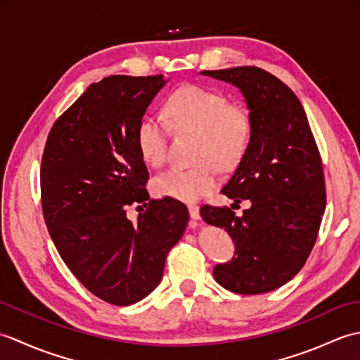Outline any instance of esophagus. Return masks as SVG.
Returning <instances> with one entry per match:
<instances>
[{"label":"esophagus","mask_w":360,"mask_h":360,"mask_svg":"<svg viewBox=\"0 0 360 360\" xmlns=\"http://www.w3.org/2000/svg\"><path fill=\"white\" fill-rule=\"evenodd\" d=\"M188 212H190V218H192L193 221L201 219V217H200V207H198L196 204H188Z\"/></svg>","instance_id":"esophagus-1"}]
</instances>
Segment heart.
<instances>
[{
  "instance_id": "obj_1",
  "label": "heart",
  "mask_w": 360,
  "mask_h": 360,
  "mask_svg": "<svg viewBox=\"0 0 360 360\" xmlns=\"http://www.w3.org/2000/svg\"><path fill=\"white\" fill-rule=\"evenodd\" d=\"M165 114L173 128L198 136L195 165L170 168L153 179V192L162 198L193 202L218 184V167L229 170L246 153L252 122L249 112L209 88L187 85L170 96ZM137 147L145 162L160 167L167 160V129L158 117L141 120L136 133Z\"/></svg>"
}]
</instances>
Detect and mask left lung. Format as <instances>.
Instances as JSON below:
<instances>
[{
    "mask_svg": "<svg viewBox=\"0 0 360 360\" xmlns=\"http://www.w3.org/2000/svg\"><path fill=\"white\" fill-rule=\"evenodd\" d=\"M238 86L252 122L249 147L221 188L236 205H204L205 223L235 243L231 263L213 269L221 286L243 295L264 294L300 272L314 248L326 205L322 158L303 106L286 83L257 66L202 71Z\"/></svg>",
    "mask_w": 360,
    "mask_h": 360,
    "instance_id": "obj_1",
    "label": "left lung"
}]
</instances>
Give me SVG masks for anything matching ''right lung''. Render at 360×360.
Segmentation results:
<instances>
[{
	"mask_svg": "<svg viewBox=\"0 0 360 360\" xmlns=\"http://www.w3.org/2000/svg\"><path fill=\"white\" fill-rule=\"evenodd\" d=\"M164 83L162 74L91 83L53 122L41 156L51 238L74 277L116 307L142 300L159 285L190 218L181 201L150 200L145 188L150 176L136 133ZM133 203L146 207L136 224L126 218Z\"/></svg>",
	"mask_w": 360,
	"mask_h": 360,
	"instance_id": "add662e5",
	"label": "right lung"
}]
</instances>
